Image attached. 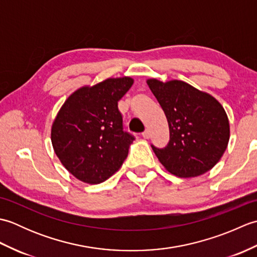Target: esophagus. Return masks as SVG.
Returning <instances> with one entry per match:
<instances>
[{
    "label": "esophagus",
    "mask_w": 257,
    "mask_h": 257,
    "mask_svg": "<svg viewBox=\"0 0 257 257\" xmlns=\"http://www.w3.org/2000/svg\"><path fill=\"white\" fill-rule=\"evenodd\" d=\"M143 137H144L145 139H149V138H150V132H149L148 129L145 130V132L143 133Z\"/></svg>",
    "instance_id": "34e87169"
}]
</instances>
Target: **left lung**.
Masks as SVG:
<instances>
[{
    "label": "left lung",
    "mask_w": 257,
    "mask_h": 257,
    "mask_svg": "<svg viewBox=\"0 0 257 257\" xmlns=\"http://www.w3.org/2000/svg\"><path fill=\"white\" fill-rule=\"evenodd\" d=\"M166 113L170 140L165 148L151 145L167 170L180 178L207 172L220 161L230 139L227 114L214 97L182 80H147Z\"/></svg>",
    "instance_id": "1"
}]
</instances>
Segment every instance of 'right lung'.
Instances as JSON below:
<instances>
[{
  "label": "right lung",
  "mask_w": 257,
  "mask_h": 257,
  "mask_svg": "<svg viewBox=\"0 0 257 257\" xmlns=\"http://www.w3.org/2000/svg\"><path fill=\"white\" fill-rule=\"evenodd\" d=\"M134 84L108 78L70 95L52 125V144L63 166L80 181L98 184L119 170L135 137L123 130L118 101Z\"/></svg>",
  "instance_id": "add662e5"
}]
</instances>
